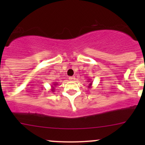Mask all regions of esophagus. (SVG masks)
<instances>
[{
	"mask_svg": "<svg viewBox=\"0 0 145 145\" xmlns=\"http://www.w3.org/2000/svg\"><path fill=\"white\" fill-rule=\"evenodd\" d=\"M69 80L71 81H74V80H75V76H71V77H69Z\"/></svg>",
	"mask_w": 145,
	"mask_h": 145,
	"instance_id": "1",
	"label": "esophagus"
}]
</instances>
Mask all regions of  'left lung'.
I'll return each mask as SVG.
<instances>
[{
	"mask_svg": "<svg viewBox=\"0 0 145 145\" xmlns=\"http://www.w3.org/2000/svg\"><path fill=\"white\" fill-rule=\"evenodd\" d=\"M88 82H90V81H88ZM92 84H93V82H92V81H90V83H89L88 88H90L92 87Z\"/></svg>",
	"mask_w": 145,
	"mask_h": 145,
	"instance_id": "1",
	"label": "left lung"
}]
</instances>
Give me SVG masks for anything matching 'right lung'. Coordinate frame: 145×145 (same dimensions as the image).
I'll list each match as a JSON object with an SVG mask.
<instances>
[{"label":"right lung","mask_w":145,"mask_h":145,"mask_svg":"<svg viewBox=\"0 0 145 145\" xmlns=\"http://www.w3.org/2000/svg\"><path fill=\"white\" fill-rule=\"evenodd\" d=\"M57 85V83L55 82V83H52V85H51V92H55V88L56 87V86Z\"/></svg>","instance_id":"1"}]
</instances>
